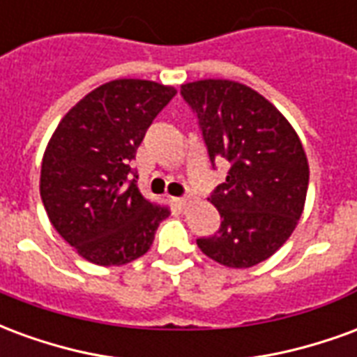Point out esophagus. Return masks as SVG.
Returning a JSON list of instances; mask_svg holds the SVG:
<instances>
[{
    "mask_svg": "<svg viewBox=\"0 0 357 357\" xmlns=\"http://www.w3.org/2000/svg\"><path fill=\"white\" fill-rule=\"evenodd\" d=\"M170 202L174 204V206H176V208L181 210L187 204V199H185V197H172Z\"/></svg>",
    "mask_w": 357,
    "mask_h": 357,
    "instance_id": "34e87169",
    "label": "esophagus"
}]
</instances>
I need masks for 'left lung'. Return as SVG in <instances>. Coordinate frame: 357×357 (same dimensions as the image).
<instances>
[{"label":"left lung","mask_w":357,"mask_h":357,"mask_svg":"<svg viewBox=\"0 0 357 357\" xmlns=\"http://www.w3.org/2000/svg\"><path fill=\"white\" fill-rule=\"evenodd\" d=\"M181 97L197 114L212 166L229 168L210 195L220 229L197 245L222 266L252 268L283 247L302 216L310 181L304 147L289 120L239 82H191Z\"/></svg>","instance_id":"obj_1"}]
</instances>
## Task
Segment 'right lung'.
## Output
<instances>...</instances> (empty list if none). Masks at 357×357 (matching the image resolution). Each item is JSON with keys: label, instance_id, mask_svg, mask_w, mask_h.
<instances>
[{"label": "right lung", "instance_id": "1", "mask_svg": "<svg viewBox=\"0 0 357 357\" xmlns=\"http://www.w3.org/2000/svg\"><path fill=\"white\" fill-rule=\"evenodd\" d=\"M176 95L149 80L102 84L68 110L47 143L40 195L50 222L97 266L147 252L170 210L149 202L130 168L156 114Z\"/></svg>", "mask_w": 357, "mask_h": 357}]
</instances>
